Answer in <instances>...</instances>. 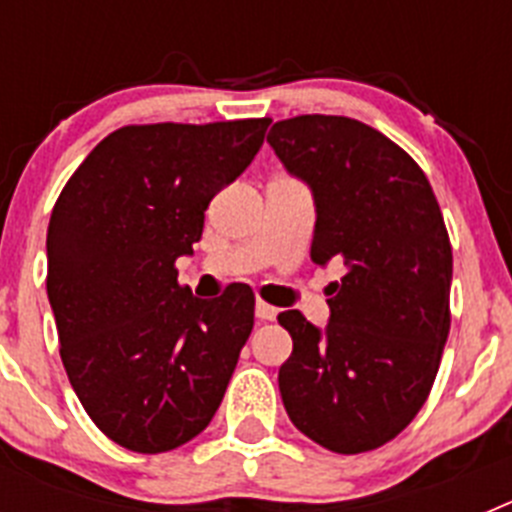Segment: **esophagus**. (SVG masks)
I'll return each instance as SVG.
<instances>
[{
	"label": "esophagus",
	"instance_id": "esophagus-1",
	"mask_svg": "<svg viewBox=\"0 0 512 512\" xmlns=\"http://www.w3.org/2000/svg\"><path fill=\"white\" fill-rule=\"evenodd\" d=\"M256 318H259V320H274V318H277V307L269 305V302H264V300H259V302H256Z\"/></svg>",
	"mask_w": 512,
	"mask_h": 512
}]
</instances>
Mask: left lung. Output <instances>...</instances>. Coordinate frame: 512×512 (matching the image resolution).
I'll return each mask as SVG.
<instances>
[{
  "instance_id": "1",
  "label": "left lung",
  "mask_w": 512,
  "mask_h": 512,
  "mask_svg": "<svg viewBox=\"0 0 512 512\" xmlns=\"http://www.w3.org/2000/svg\"><path fill=\"white\" fill-rule=\"evenodd\" d=\"M271 148L315 194L310 259L346 266L318 330L279 312L289 420L323 449L364 454L423 408L451 328L449 230L423 169L387 135L341 115L274 122Z\"/></svg>"
}]
</instances>
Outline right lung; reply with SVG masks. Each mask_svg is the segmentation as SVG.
Segmentation results:
<instances>
[{
    "mask_svg": "<svg viewBox=\"0 0 512 512\" xmlns=\"http://www.w3.org/2000/svg\"><path fill=\"white\" fill-rule=\"evenodd\" d=\"M269 117L115 130L81 161L48 225V300L61 361L99 431L135 454L200 436L253 330V289L197 300L176 259L253 161Z\"/></svg>",
    "mask_w": 512,
    "mask_h": 512,
    "instance_id": "add662e5",
    "label": "right lung"
}]
</instances>
